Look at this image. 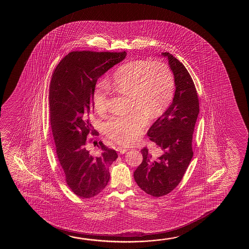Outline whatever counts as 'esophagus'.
<instances>
[{"label": "esophagus", "instance_id": "obj_1", "mask_svg": "<svg viewBox=\"0 0 249 249\" xmlns=\"http://www.w3.org/2000/svg\"><path fill=\"white\" fill-rule=\"evenodd\" d=\"M116 151L118 152V154H124L127 151V150L125 149V148H123V147H117L116 148Z\"/></svg>", "mask_w": 249, "mask_h": 249}]
</instances>
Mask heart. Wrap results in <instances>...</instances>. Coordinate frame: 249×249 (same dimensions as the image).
Returning <instances> with one entry per match:
<instances>
[{"instance_id": "obj_1", "label": "heart", "mask_w": 249, "mask_h": 249, "mask_svg": "<svg viewBox=\"0 0 249 249\" xmlns=\"http://www.w3.org/2000/svg\"><path fill=\"white\" fill-rule=\"evenodd\" d=\"M130 95L134 109L126 115L113 116L104 125L110 140L130 144L143 133L147 120L158 118L169 106L174 93V75L167 65L159 61L133 60L119 66L109 82H99L92 91L93 108L99 114L107 110L109 89Z\"/></svg>"}]
</instances>
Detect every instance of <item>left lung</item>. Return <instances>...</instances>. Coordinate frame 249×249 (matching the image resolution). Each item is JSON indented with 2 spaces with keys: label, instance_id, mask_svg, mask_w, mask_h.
<instances>
[{
  "label": "left lung",
  "instance_id": "left-lung-1",
  "mask_svg": "<svg viewBox=\"0 0 249 249\" xmlns=\"http://www.w3.org/2000/svg\"><path fill=\"white\" fill-rule=\"evenodd\" d=\"M161 55L168 59L176 90L171 106L147 133L160 156H152L143 147V160L133 173L140 189L155 197L170 193L182 180L193 157L192 138L199 114L197 92L190 73L169 53Z\"/></svg>",
  "mask_w": 249,
  "mask_h": 249
}]
</instances>
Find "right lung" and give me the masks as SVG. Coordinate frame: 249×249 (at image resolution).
<instances>
[{"instance_id":"1","label":"right lung","mask_w":249,"mask_h":249,"mask_svg":"<svg viewBox=\"0 0 249 249\" xmlns=\"http://www.w3.org/2000/svg\"><path fill=\"white\" fill-rule=\"evenodd\" d=\"M126 55L125 51L71 52L52 75L48 97L56 153L67 185L79 197H93L106 188L109 167L118 157L102 141L95 144L100 155L92 156L87 150L92 139L87 137L98 135L90 123L96 82Z\"/></svg>"}]
</instances>
